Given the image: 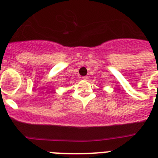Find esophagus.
<instances>
[{
	"instance_id": "1",
	"label": "esophagus",
	"mask_w": 158,
	"mask_h": 158,
	"mask_svg": "<svg viewBox=\"0 0 158 158\" xmlns=\"http://www.w3.org/2000/svg\"><path fill=\"white\" fill-rule=\"evenodd\" d=\"M82 78H83V80H85V81H88V80H89V77H87V76H86V77H82Z\"/></svg>"
}]
</instances>
